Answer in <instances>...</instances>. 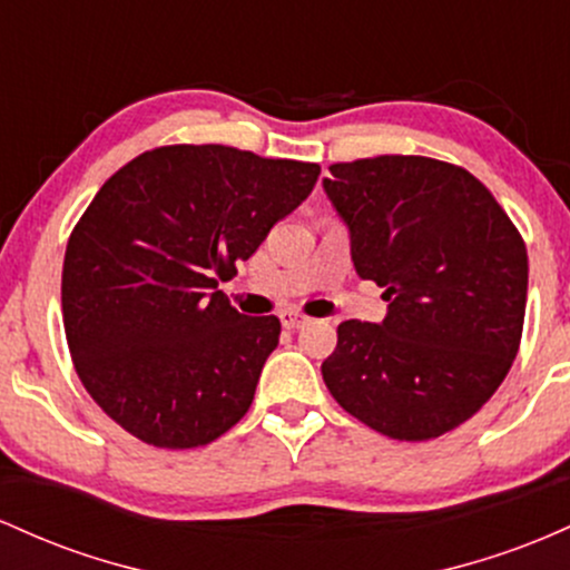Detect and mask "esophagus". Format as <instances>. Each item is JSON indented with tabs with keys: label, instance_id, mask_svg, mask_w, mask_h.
Segmentation results:
<instances>
[{
	"label": "esophagus",
	"instance_id": "obj_1",
	"mask_svg": "<svg viewBox=\"0 0 570 570\" xmlns=\"http://www.w3.org/2000/svg\"><path fill=\"white\" fill-rule=\"evenodd\" d=\"M279 323H283L285 328H302V325L306 323V317L302 315V312L283 309V312H279Z\"/></svg>",
	"mask_w": 570,
	"mask_h": 570
}]
</instances>
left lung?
Listing matches in <instances>:
<instances>
[{"instance_id": "left-lung-1", "label": "left lung", "mask_w": 570, "mask_h": 570, "mask_svg": "<svg viewBox=\"0 0 570 570\" xmlns=\"http://www.w3.org/2000/svg\"><path fill=\"white\" fill-rule=\"evenodd\" d=\"M323 188L357 277L387 302L382 323L338 325L325 387L382 436L436 439L488 404L517 357L525 242L471 171L436 158L334 164Z\"/></svg>"}]
</instances>
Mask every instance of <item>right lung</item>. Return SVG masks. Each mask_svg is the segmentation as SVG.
<instances>
[{"label":"right lung","mask_w":570,"mask_h":570,"mask_svg":"<svg viewBox=\"0 0 570 570\" xmlns=\"http://www.w3.org/2000/svg\"><path fill=\"white\" fill-rule=\"evenodd\" d=\"M317 175V164L226 145H169L101 185L67 242L61 312L107 417L164 450L204 446L245 417L279 320L239 315L217 283Z\"/></svg>","instance_id":"1"}]
</instances>
